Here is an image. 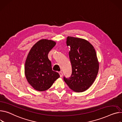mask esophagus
I'll use <instances>...</instances> for the list:
<instances>
[{"mask_svg":"<svg viewBox=\"0 0 122 122\" xmlns=\"http://www.w3.org/2000/svg\"><path fill=\"white\" fill-rule=\"evenodd\" d=\"M59 75H60V77H62V76H63V73H62V72L61 71L59 72Z\"/></svg>","mask_w":122,"mask_h":122,"instance_id":"34e87169","label":"esophagus"}]
</instances>
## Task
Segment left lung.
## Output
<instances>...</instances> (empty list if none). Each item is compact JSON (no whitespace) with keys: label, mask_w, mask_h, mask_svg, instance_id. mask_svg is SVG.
I'll use <instances>...</instances> for the list:
<instances>
[{"label":"left lung","mask_w":122,"mask_h":122,"mask_svg":"<svg viewBox=\"0 0 122 122\" xmlns=\"http://www.w3.org/2000/svg\"><path fill=\"white\" fill-rule=\"evenodd\" d=\"M67 46L71 47L69 57L72 73L64 80L72 90L82 92L90 87L98 75L99 64L93 46L86 40L68 36Z\"/></svg>","instance_id":"8db88e82"}]
</instances>
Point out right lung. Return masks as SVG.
Masks as SVG:
<instances>
[{"label":"right lung","instance_id":"obj_1","mask_svg":"<svg viewBox=\"0 0 122 122\" xmlns=\"http://www.w3.org/2000/svg\"><path fill=\"white\" fill-rule=\"evenodd\" d=\"M52 40H41L30 50L26 58L24 72L28 83L35 90L44 91L49 89L60 77L53 71L48 54L55 46Z\"/></svg>","mask_w":122,"mask_h":122}]
</instances>
